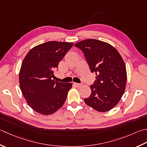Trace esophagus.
Wrapping results in <instances>:
<instances>
[{"mask_svg": "<svg viewBox=\"0 0 147 147\" xmlns=\"http://www.w3.org/2000/svg\"><path fill=\"white\" fill-rule=\"evenodd\" d=\"M74 84L75 85L76 87H82V84H81V83H74Z\"/></svg>", "mask_w": 147, "mask_h": 147, "instance_id": "obj_1", "label": "esophagus"}]
</instances>
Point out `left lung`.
I'll list each match as a JSON object with an SVG mask.
<instances>
[{"mask_svg":"<svg viewBox=\"0 0 147 147\" xmlns=\"http://www.w3.org/2000/svg\"><path fill=\"white\" fill-rule=\"evenodd\" d=\"M82 50L92 73L96 74L91 95L84 99L88 106L99 112L111 110L121 99L127 82V72L122 57L113 46L88 39L74 45Z\"/></svg>","mask_w":147,"mask_h":147,"instance_id":"left-lung-1","label":"left lung"}]
</instances>
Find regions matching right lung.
Here are the masks:
<instances>
[{
	"instance_id": "1",
	"label": "right lung",
	"mask_w": 147,
	"mask_h": 147,
	"mask_svg": "<svg viewBox=\"0 0 147 147\" xmlns=\"http://www.w3.org/2000/svg\"><path fill=\"white\" fill-rule=\"evenodd\" d=\"M73 46L49 41L36 46L26 55L19 73L20 87L27 104L41 115L53 114L64 104L71 83L55 82L54 71Z\"/></svg>"
}]
</instances>
